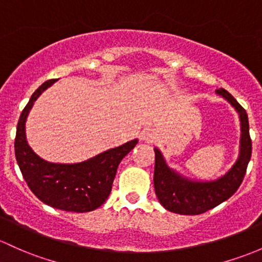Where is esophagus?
<instances>
[{
  "instance_id": "1",
  "label": "esophagus",
  "mask_w": 262,
  "mask_h": 262,
  "mask_svg": "<svg viewBox=\"0 0 262 262\" xmlns=\"http://www.w3.org/2000/svg\"><path fill=\"white\" fill-rule=\"evenodd\" d=\"M154 139H155V136H154V134L151 131L146 130V131L142 132V135H141V140H142V141L151 142Z\"/></svg>"
}]
</instances>
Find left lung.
Here are the masks:
<instances>
[{"label":"left lung","mask_w":262,"mask_h":262,"mask_svg":"<svg viewBox=\"0 0 262 262\" xmlns=\"http://www.w3.org/2000/svg\"><path fill=\"white\" fill-rule=\"evenodd\" d=\"M216 94L229 101L238 112L241 125L240 152L232 167L213 181H192L176 172L166 164L159 148L155 150L154 186L160 204L166 210L180 215H200L221 202L226 201L237 191L251 159L252 143L249 134V119L245 108L226 90H216Z\"/></svg>","instance_id":"8db88e82"}]
</instances>
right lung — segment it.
<instances>
[{"instance_id":"right-lung-1","label":"right lung","mask_w":262,"mask_h":262,"mask_svg":"<svg viewBox=\"0 0 262 262\" xmlns=\"http://www.w3.org/2000/svg\"><path fill=\"white\" fill-rule=\"evenodd\" d=\"M56 80L43 82L31 96L17 123L15 155L27 186L43 204L71 212L96 210L108 198L121 160L135 146L132 140L78 164H52L37 156L26 140V119L38 96Z\"/></svg>"}]
</instances>
